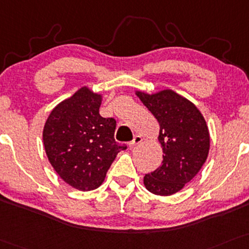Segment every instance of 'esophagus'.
Returning <instances> with one entry per match:
<instances>
[{
  "label": "esophagus",
  "mask_w": 249,
  "mask_h": 249,
  "mask_svg": "<svg viewBox=\"0 0 249 249\" xmlns=\"http://www.w3.org/2000/svg\"><path fill=\"white\" fill-rule=\"evenodd\" d=\"M142 142V138L140 137V136H136V137L133 138L132 142H128V147H130V148H133L134 146L138 145V143H140Z\"/></svg>",
  "instance_id": "34e87169"
}]
</instances>
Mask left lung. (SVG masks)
Segmentation results:
<instances>
[{
	"instance_id": "left-lung-1",
	"label": "left lung",
	"mask_w": 249,
	"mask_h": 249,
	"mask_svg": "<svg viewBox=\"0 0 249 249\" xmlns=\"http://www.w3.org/2000/svg\"><path fill=\"white\" fill-rule=\"evenodd\" d=\"M136 95L158 119L163 152L161 166L146 174L143 184L152 194L170 196L190 182L206 161L210 149L208 125L194 103L170 89Z\"/></svg>"
}]
</instances>
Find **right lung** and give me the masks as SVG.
Masks as SVG:
<instances>
[{
	"label": "right lung",
	"mask_w": 249,
	"mask_h": 249,
	"mask_svg": "<svg viewBox=\"0 0 249 249\" xmlns=\"http://www.w3.org/2000/svg\"><path fill=\"white\" fill-rule=\"evenodd\" d=\"M102 96L82 87L59 103L45 123L43 142L50 163L67 184L81 191L103 183L116 155V121L100 115Z\"/></svg>",
	"instance_id": "1"
}]
</instances>
